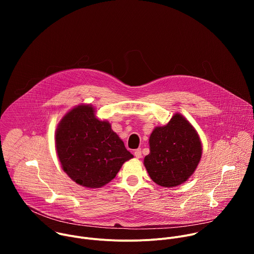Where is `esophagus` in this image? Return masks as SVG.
Returning a JSON list of instances; mask_svg holds the SVG:
<instances>
[{
    "label": "esophagus",
    "mask_w": 254,
    "mask_h": 254,
    "mask_svg": "<svg viewBox=\"0 0 254 254\" xmlns=\"http://www.w3.org/2000/svg\"><path fill=\"white\" fill-rule=\"evenodd\" d=\"M133 155H134V157H135V158H137V159L141 158V150H140V149L135 150V151L133 152Z\"/></svg>",
    "instance_id": "esophagus-1"
}]
</instances>
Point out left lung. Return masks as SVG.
Returning a JSON list of instances; mask_svg holds the SVG:
<instances>
[{
	"mask_svg": "<svg viewBox=\"0 0 254 254\" xmlns=\"http://www.w3.org/2000/svg\"><path fill=\"white\" fill-rule=\"evenodd\" d=\"M150 154L143 165L160 186L171 188L184 182L195 172L202 156V143L194 127L180 114L150 135Z\"/></svg>",
	"mask_w": 254,
	"mask_h": 254,
	"instance_id": "obj_1",
	"label": "left lung"
}]
</instances>
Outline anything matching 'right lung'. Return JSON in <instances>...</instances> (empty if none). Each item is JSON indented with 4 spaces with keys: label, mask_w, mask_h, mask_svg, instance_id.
Wrapping results in <instances>:
<instances>
[{
    "label": "right lung",
    "mask_w": 254,
    "mask_h": 254,
    "mask_svg": "<svg viewBox=\"0 0 254 254\" xmlns=\"http://www.w3.org/2000/svg\"><path fill=\"white\" fill-rule=\"evenodd\" d=\"M91 104H79L60 121L55 147L63 171L75 183L100 188L133 158L107 121L95 117Z\"/></svg>",
    "instance_id": "1"
}]
</instances>
